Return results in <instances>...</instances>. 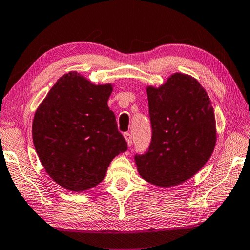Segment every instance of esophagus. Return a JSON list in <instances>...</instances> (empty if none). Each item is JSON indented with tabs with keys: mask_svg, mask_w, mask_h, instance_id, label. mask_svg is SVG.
<instances>
[{
	"mask_svg": "<svg viewBox=\"0 0 250 250\" xmlns=\"http://www.w3.org/2000/svg\"><path fill=\"white\" fill-rule=\"evenodd\" d=\"M124 137H125V141H126V145H128V146L130 147L131 146H132V135L126 132V133L124 134Z\"/></svg>",
	"mask_w": 250,
	"mask_h": 250,
	"instance_id": "esophagus-1",
	"label": "esophagus"
}]
</instances>
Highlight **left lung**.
I'll use <instances>...</instances> for the list:
<instances>
[{
	"label": "left lung",
	"instance_id": "1",
	"mask_svg": "<svg viewBox=\"0 0 250 250\" xmlns=\"http://www.w3.org/2000/svg\"><path fill=\"white\" fill-rule=\"evenodd\" d=\"M146 94L152 141L146 154L135 155L137 170L152 185L173 188L195 175L214 152V109L204 87L188 74L146 86Z\"/></svg>",
	"mask_w": 250,
	"mask_h": 250
}]
</instances>
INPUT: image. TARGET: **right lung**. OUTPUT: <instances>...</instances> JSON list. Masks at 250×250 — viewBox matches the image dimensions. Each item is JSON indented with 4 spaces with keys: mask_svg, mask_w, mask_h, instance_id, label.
Segmentation results:
<instances>
[{
    "mask_svg": "<svg viewBox=\"0 0 250 250\" xmlns=\"http://www.w3.org/2000/svg\"><path fill=\"white\" fill-rule=\"evenodd\" d=\"M113 83H92L77 71L57 79L37 107L33 142L42 166L67 191L94 188L109 164L126 151L116 117L108 107Z\"/></svg>",
    "mask_w": 250,
    "mask_h": 250,
    "instance_id": "obj_1",
    "label": "right lung"
}]
</instances>
